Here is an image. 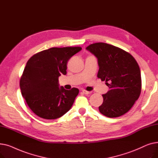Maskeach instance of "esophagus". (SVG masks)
<instances>
[{"instance_id": "34e87169", "label": "esophagus", "mask_w": 158, "mask_h": 158, "mask_svg": "<svg viewBox=\"0 0 158 158\" xmlns=\"http://www.w3.org/2000/svg\"><path fill=\"white\" fill-rule=\"evenodd\" d=\"M82 93L85 94H86V95L90 94L91 93H92V92H88V91H86V90H85V89H82Z\"/></svg>"}]
</instances>
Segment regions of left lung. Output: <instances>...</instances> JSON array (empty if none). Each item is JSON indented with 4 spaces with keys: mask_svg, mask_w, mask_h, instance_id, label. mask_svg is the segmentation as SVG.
Wrapping results in <instances>:
<instances>
[{
    "mask_svg": "<svg viewBox=\"0 0 158 158\" xmlns=\"http://www.w3.org/2000/svg\"><path fill=\"white\" fill-rule=\"evenodd\" d=\"M98 59V78L106 81L110 90L102 95L99 111L109 118L128 112L139 97L142 78L139 65L131 54L106 43H95L86 47Z\"/></svg>",
    "mask_w": 158,
    "mask_h": 158,
    "instance_id": "obj_1",
    "label": "left lung"
}]
</instances>
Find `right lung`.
Listing matches in <instances>:
<instances>
[{
    "label": "right lung",
    "mask_w": 158,
    "mask_h": 158,
    "mask_svg": "<svg viewBox=\"0 0 158 158\" xmlns=\"http://www.w3.org/2000/svg\"><path fill=\"white\" fill-rule=\"evenodd\" d=\"M80 47H52L33 55L20 81L21 93L29 108L39 117L58 118L72 106L79 89L59 88L58 77L66 74L67 62Z\"/></svg>",
    "instance_id": "right-lung-1"
}]
</instances>
